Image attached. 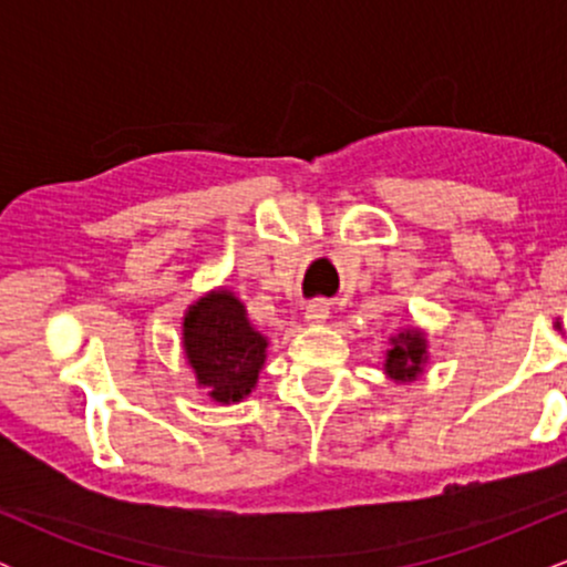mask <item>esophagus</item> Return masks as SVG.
Listing matches in <instances>:
<instances>
[{
	"instance_id": "1",
	"label": "esophagus",
	"mask_w": 567,
	"mask_h": 567,
	"mask_svg": "<svg viewBox=\"0 0 567 567\" xmlns=\"http://www.w3.org/2000/svg\"><path fill=\"white\" fill-rule=\"evenodd\" d=\"M328 317H330V303L328 301H311L303 309V320L309 322V324L328 322Z\"/></svg>"
}]
</instances>
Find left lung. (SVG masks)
<instances>
[{
    "label": "left lung",
    "instance_id": "obj_1",
    "mask_svg": "<svg viewBox=\"0 0 567 567\" xmlns=\"http://www.w3.org/2000/svg\"><path fill=\"white\" fill-rule=\"evenodd\" d=\"M429 360L426 333L415 324H408L400 333L389 338L386 357H383V373L396 383H413L424 373Z\"/></svg>",
    "mask_w": 567,
    "mask_h": 567
}]
</instances>
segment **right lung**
Wrapping results in <instances>:
<instances>
[{
  "instance_id": "1",
  "label": "right lung",
  "mask_w": 567,
  "mask_h": 567,
  "mask_svg": "<svg viewBox=\"0 0 567 567\" xmlns=\"http://www.w3.org/2000/svg\"><path fill=\"white\" fill-rule=\"evenodd\" d=\"M181 347L199 389L218 405L243 402L256 389L266 362V341L247 320L245 303L231 290L216 288L186 309Z\"/></svg>"
}]
</instances>
